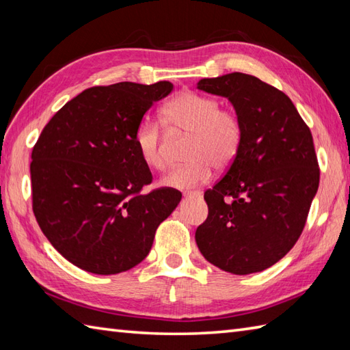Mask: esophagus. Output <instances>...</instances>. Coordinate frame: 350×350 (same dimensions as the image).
<instances>
[{
	"label": "esophagus",
	"mask_w": 350,
	"mask_h": 350,
	"mask_svg": "<svg viewBox=\"0 0 350 350\" xmlns=\"http://www.w3.org/2000/svg\"><path fill=\"white\" fill-rule=\"evenodd\" d=\"M185 197H202V191H188L183 194Z\"/></svg>",
	"instance_id": "esophagus-1"
}]
</instances>
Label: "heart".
<instances>
[{
  "mask_svg": "<svg viewBox=\"0 0 350 350\" xmlns=\"http://www.w3.org/2000/svg\"><path fill=\"white\" fill-rule=\"evenodd\" d=\"M219 100L194 92H182L162 108V120L168 128L191 133L189 162L173 168L161 185L173 189H191L209 180L212 168H228L242 147V123L233 111L219 109ZM137 152L147 167L162 170V150L158 123L144 118L133 135Z\"/></svg>",
  "mask_w": 350,
  "mask_h": 350,
  "instance_id": "1",
  "label": "heart"
}]
</instances>
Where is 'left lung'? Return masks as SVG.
I'll list each match as a JSON object with an SVG mask.
<instances>
[{"label":"left lung","instance_id":"1","mask_svg":"<svg viewBox=\"0 0 350 350\" xmlns=\"http://www.w3.org/2000/svg\"><path fill=\"white\" fill-rule=\"evenodd\" d=\"M198 90L222 96L242 123L241 152L204 200L196 232L203 257L219 269L265 271L293 248L319 188L313 137L277 88L247 73L200 79Z\"/></svg>","mask_w":350,"mask_h":350}]
</instances>
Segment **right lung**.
I'll return each mask as SVG.
<instances>
[{
	"label": "right lung",
	"mask_w": 350,
	"mask_h": 350,
	"mask_svg": "<svg viewBox=\"0 0 350 350\" xmlns=\"http://www.w3.org/2000/svg\"><path fill=\"white\" fill-rule=\"evenodd\" d=\"M173 88L168 81L87 88L43 128L29 165L33 211L72 265L98 275L137 266L180 203L170 188L139 194L152 173L133 143L148 108Z\"/></svg>",
	"instance_id": "obj_1"
}]
</instances>
